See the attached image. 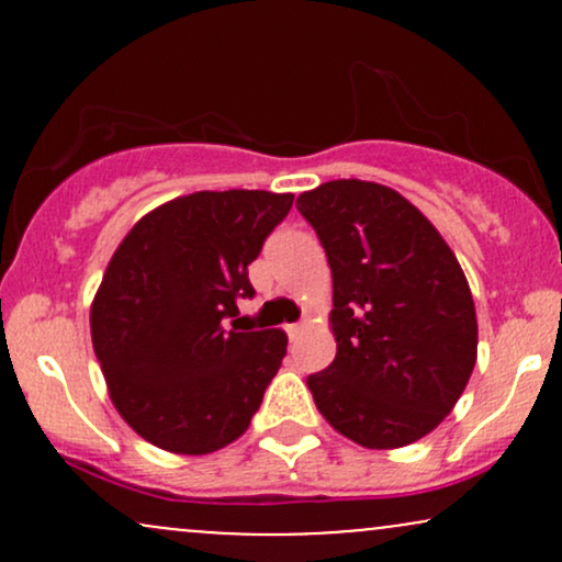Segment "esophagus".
I'll return each instance as SVG.
<instances>
[{"label": "esophagus", "instance_id": "obj_1", "mask_svg": "<svg viewBox=\"0 0 562 562\" xmlns=\"http://www.w3.org/2000/svg\"><path fill=\"white\" fill-rule=\"evenodd\" d=\"M303 327H306V325H303V322H295V325H288V335H290V338H299V335L303 333Z\"/></svg>", "mask_w": 562, "mask_h": 562}]
</instances>
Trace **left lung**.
Wrapping results in <instances>:
<instances>
[{
	"mask_svg": "<svg viewBox=\"0 0 562 562\" xmlns=\"http://www.w3.org/2000/svg\"><path fill=\"white\" fill-rule=\"evenodd\" d=\"M333 272L338 353L306 378L340 436L398 449L454 409L479 357L475 303L460 261L391 187L335 179L301 192Z\"/></svg>",
	"mask_w": 562,
	"mask_h": 562,
	"instance_id": "left-lung-1",
	"label": "left lung"
}]
</instances>
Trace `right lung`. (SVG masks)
I'll list each match as a JSON object with an SVG mask.
<instances>
[{"label":"right lung","instance_id":"1","mask_svg":"<svg viewBox=\"0 0 562 562\" xmlns=\"http://www.w3.org/2000/svg\"><path fill=\"white\" fill-rule=\"evenodd\" d=\"M293 195L192 192L145 214L92 301V344L119 415L153 447L209 454L240 438L288 351L282 330L226 325L248 263Z\"/></svg>","mask_w":562,"mask_h":562}]
</instances>
